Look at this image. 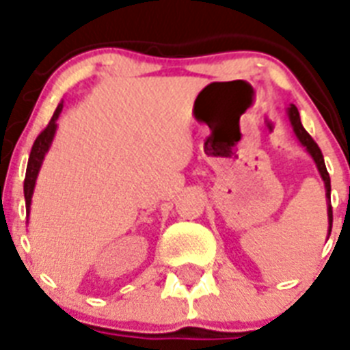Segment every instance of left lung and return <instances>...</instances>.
Masks as SVG:
<instances>
[{"label":"left lung","instance_id":"1","mask_svg":"<svg viewBox=\"0 0 350 350\" xmlns=\"http://www.w3.org/2000/svg\"><path fill=\"white\" fill-rule=\"evenodd\" d=\"M288 115H289V122H291V126H293V131H295V135H297V138L300 140V144H302V146L309 150V154L313 156L314 163H317L318 170H320V174H322L323 183H325L327 198L331 200V178H329V172H327V169H325V161H323L322 150H320L318 144L313 140V138H311V135H309L308 131L304 129L297 107L295 106L289 107ZM327 214H329V234H331V228H332V206L331 204H329Z\"/></svg>","mask_w":350,"mask_h":350}]
</instances>
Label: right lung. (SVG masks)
Wrapping results in <instances>:
<instances>
[{
	"label": "right lung",
	"mask_w": 350,
	"mask_h": 350,
	"mask_svg": "<svg viewBox=\"0 0 350 350\" xmlns=\"http://www.w3.org/2000/svg\"><path fill=\"white\" fill-rule=\"evenodd\" d=\"M62 111V104H59L53 113L52 120L48 122V126L39 133V136L33 142L32 150H30V158H28V165H27V174H25V201H27V210H30V203H32V194H33V187H36V178L37 172H39V167L42 163V158L46 154V150L50 149V144L53 140V135H55L57 124L55 120L59 118Z\"/></svg>",
	"instance_id": "add662e5"
}]
</instances>
